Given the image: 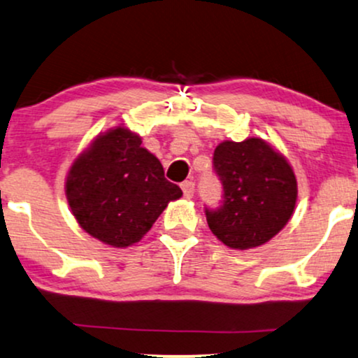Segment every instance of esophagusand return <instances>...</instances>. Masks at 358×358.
Returning <instances> with one entry per match:
<instances>
[{
    "mask_svg": "<svg viewBox=\"0 0 358 358\" xmlns=\"http://www.w3.org/2000/svg\"><path fill=\"white\" fill-rule=\"evenodd\" d=\"M180 187H182L184 197H187V199H191V197L194 196V189H196V186H194L192 180H186V182L180 184Z\"/></svg>",
    "mask_w": 358,
    "mask_h": 358,
    "instance_id": "1",
    "label": "esophagus"
}]
</instances>
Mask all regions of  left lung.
Wrapping results in <instances>:
<instances>
[{
	"instance_id": "left-lung-1",
	"label": "left lung",
	"mask_w": 358,
	"mask_h": 358,
	"mask_svg": "<svg viewBox=\"0 0 358 358\" xmlns=\"http://www.w3.org/2000/svg\"><path fill=\"white\" fill-rule=\"evenodd\" d=\"M222 184L217 209L206 207L209 229L231 249H252L279 234L292 217L297 180L285 157L266 141H224L214 151Z\"/></svg>"
}]
</instances>
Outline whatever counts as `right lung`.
Listing matches in <instances>:
<instances>
[{
  "instance_id": "right-lung-1",
  "label": "right lung",
  "mask_w": 358,
  "mask_h": 358,
  "mask_svg": "<svg viewBox=\"0 0 358 358\" xmlns=\"http://www.w3.org/2000/svg\"><path fill=\"white\" fill-rule=\"evenodd\" d=\"M141 144L126 127L104 132L66 178V197L78 224L108 245L139 242L167 204L182 196L164 178L159 159Z\"/></svg>"
}]
</instances>
